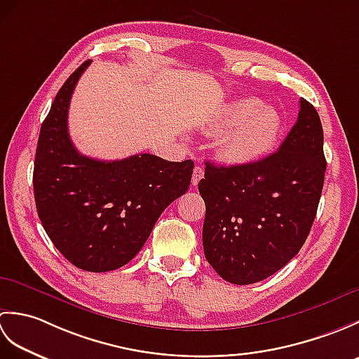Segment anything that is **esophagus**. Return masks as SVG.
I'll use <instances>...</instances> for the list:
<instances>
[{"mask_svg":"<svg viewBox=\"0 0 359 359\" xmlns=\"http://www.w3.org/2000/svg\"><path fill=\"white\" fill-rule=\"evenodd\" d=\"M202 177H203V168L197 165V166L194 168V171H193V177H191L193 185H194V187H196V185H199V182H201V179H202Z\"/></svg>","mask_w":359,"mask_h":359,"instance_id":"34e87169","label":"esophagus"}]
</instances>
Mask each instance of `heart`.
Returning a JSON list of instances; mask_svg holds the SVG:
<instances>
[{"label":"heart","mask_w":359,"mask_h":359,"mask_svg":"<svg viewBox=\"0 0 359 359\" xmlns=\"http://www.w3.org/2000/svg\"><path fill=\"white\" fill-rule=\"evenodd\" d=\"M215 131L226 133L219 142L220 158L230 165L243 166L257 162L276 147L280 118L270 106L255 98H243L220 112Z\"/></svg>","instance_id":"obj_1"}]
</instances>
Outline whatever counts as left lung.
<instances>
[{
  "instance_id": "1",
  "label": "left lung",
  "mask_w": 359,
  "mask_h": 359,
  "mask_svg": "<svg viewBox=\"0 0 359 359\" xmlns=\"http://www.w3.org/2000/svg\"><path fill=\"white\" fill-rule=\"evenodd\" d=\"M325 166L321 120L304 98L271 156L243 166L205 163L203 253L220 278L255 284L299 253L316 217Z\"/></svg>"
}]
</instances>
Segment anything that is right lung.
<instances>
[{"label":"right lung","instance_id":"1","mask_svg":"<svg viewBox=\"0 0 359 359\" xmlns=\"http://www.w3.org/2000/svg\"><path fill=\"white\" fill-rule=\"evenodd\" d=\"M83 63L53 98L38 137L34 194L38 217L53 245L81 270H117L139 253L163 210L185 194L193 160L152 154L90 158L75 149L67 129L71 97Z\"/></svg>","mask_w":359,"mask_h":359}]
</instances>
